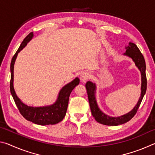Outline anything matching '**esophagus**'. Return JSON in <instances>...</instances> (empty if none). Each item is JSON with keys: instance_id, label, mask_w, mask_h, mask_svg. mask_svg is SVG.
<instances>
[{"instance_id": "1", "label": "esophagus", "mask_w": 155, "mask_h": 155, "mask_svg": "<svg viewBox=\"0 0 155 155\" xmlns=\"http://www.w3.org/2000/svg\"><path fill=\"white\" fill-rule=\"evenodd\" d=\"M89 78H90V74L87 72H83L80 76V79L82 83H85Z\"/></svg>"}]
</instances>
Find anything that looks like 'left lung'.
Segmentation results:
<instances>
[{"label":"left lung","instance_id":"1","mask_svg":"<svg viewBox=\"0 0 155 155\" xmlns=\"http://www.w3.org/2000/svg\"><path fill=\"white\" fill-rule=\"evenodd\" d=\"M127 51L124 53L125 55L130 57L132 58L135 63V65L138 67L141 73V94L139 100L137 104H136L132 111L125 114L122 116L117 117H109L102 112L97 105L96 98H95V84L91 83V81H87L85 84V87L87 90V93L88 96L89 103L91 109V112L94 118L97 122L104 125L108 126H117L127 122L134 117V115L137 113L138 108L140 106L141 101L145 95L146 88H147V79L146 75V62L144 60L143 54H141L140 49L138 48L137 45L133 43H129V46L127 47Z\"/></svg>","mask_w":155,"mask_h":155}]
</instances>
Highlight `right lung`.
Returning <instances> with one entry per match:
<instances>
[{"label":"right lung","instance_id":"add662e5","mask_svg":"<svg viewBox=\"0 0 155 155\" xmlns=\"http://www.w3.org/2000/svg\"><path fill=\"white\" fill-rule=\"evenodd\" d=\"M33 36V32L30 33L26 37L20 44L19 48L13 57L10 65L11 69V80H10V91L16 104L20 113L26 120L32 122L39 125H50L56 124L64 118L67 111V108L69 101V97L72 91L76 86L79 83V79L76 78L72 82L67 84L60 91L58 98L55 103L51 106L43 107H28L22 103L18 98L14 91L13 82H14V63L16 59L18 53L32 39Z\"/></svg>","mask_w":155,"mask_h":155}]
</instances>
